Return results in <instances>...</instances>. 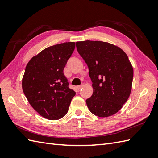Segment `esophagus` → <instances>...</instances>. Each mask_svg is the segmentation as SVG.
Segmentation results:
<instances>
[{"label":"esophagus","instance_id":"obj_1","mask_svg":"<svg viewBox=\"0 0 158 158\" xmlns=\"http://www.w3.org/2000/svg\"><path fill=\"white\" fill-rule=\"evenodd\" d=\"M82 87H83L82 85H78V86L76 87V89L78 90V91H79V90L82 88Z\"/></svg>","mask_w":158,"mask_h":158}]
</instances>
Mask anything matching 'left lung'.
<instances>
[{
	"instance_id": "8db88e82",
	"label": "left lung",
	"mask_w": 158,
	"mask_h": 158,
	"mask_svg": "<svg viewBox=\"0 0 158 158\" xmlns=\"http://www.w3.org/2000/svg\"><path fill=\"white\" fill-rule=\"evenodd\" d=\"M77 52L89 69L93 94L86 100L90 112L111 116L122 109L132 89L133 68L126 53L110 43L99 41L76 43Z\"/></svg>"
}]
</instances>
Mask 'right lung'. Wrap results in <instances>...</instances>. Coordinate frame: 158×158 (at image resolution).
<instances>
[{
  "label": "right lung",
  "mask_w": 158,
  "mask_h": 158,
  "mask_svg": "<svg viewBox=\"0 0 158 158\" xmlns=\"http://www.w3.org/2000/svg\"><path fill=\"white\" fill-rule=\"evenodd\" d=\"M75 48V42L49 47L26 65L23 92L32 108L48 119L57 120L64 116L75 96L63 73Z\"/></svg>",
  "instance_id": "1"
}]
</instances>
